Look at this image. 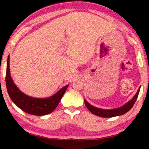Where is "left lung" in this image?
Returning a JSON list of instances; mask_svg holds the SVG:
<instances>
[{
    "mask_svg": "<svg viewBox=\"0 0 149 149\" xmlns=\"http://www.w3.org/2000/svg\"><path fill=\"white\" fill-rule=\"evenodd\" d=\"M140 88L138 90L137 93L136 94V95L133 97V98L131 100L128 102L127 103H126L125 104L123 105V107L119 108H116V109H100V108L95 107L92 106V105L90 104L89 103L87 102L86 100H84V102H85L86 106L88 108V110L93 113L94 115H97V116L102 117V118H112V117L115 116H119V115H124L125 113L128 112L133 106L134 105L135 102H136V100L138 98V96L139 94Z\"/></svg>",
    "mask_w": 149,
    "mask_h": 149,
    "instance_id": "obj_1",
    "label": "left lung"
}]
</instances>
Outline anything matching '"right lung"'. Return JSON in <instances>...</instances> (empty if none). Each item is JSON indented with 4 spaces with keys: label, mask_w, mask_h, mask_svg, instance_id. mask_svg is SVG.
<instances>
[{
    "label": "right lung",
    "mask_w": 149,
    "mask_h": 149,
    "mask_svg": "<svg viewBox=\"0 0 149 149\" xmlns=\"http://www.w3.org/2000/svg\"><path fill=\"white\" fill-rule=\"evenodd\" d=\"M6 84L8 95L12 101L16 104V106L19 107L22 110L26 113L33 115H38V116L47 115L53 112L54 109L60 103V101L68 87V85L65 86L58 92L49 98L39 99L29 97L22 92L12 80L10 74L9 55L7 60Z\"/></svg>",
    "instance_id": "obj_1"
}]
</instances>
